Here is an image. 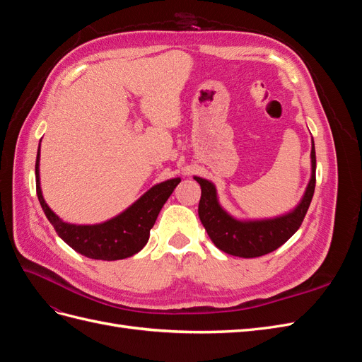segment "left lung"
<instances>
[{"mask_svg":"<svg viewBox=\"0 0 362 362\" xmlns=\"http://www.w3.org/2000/svg\"><path fill=\"white\" fill-rule=\"evenodd\" d=\"M311 144V180L306 185L303 198L294 210L273 218L238 221L218 204L214 184L201 177H194L202 192L198 208L199 218L216 247L234 257L255 258L278 249L298 231L308 211L315 189L314 140Z\"/></svg>","mask_w":362,"mask_h":362,"instance_id":"8db88e82","label":"left lung"}]
</instances>
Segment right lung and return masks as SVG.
Segmentation results:
<instances>
[{
    "instance_id": "obj_1",
    "label": "right lung",
    "mask_w": 362,
    "mask_h": 362,
    "mask_svg": "<svg viewBox=\"0 0 362 362\" xmlns=\"http://www.w3.org/2000/svg\"><path fill=\"white\" fill-rule=\"evenodd\" d=\"M39 160L40 144L36 157V192L43 213L64 243L78 254L92 259H124L144 249L160 210L181 181V178H172L154 185L144 196H140L133 205H129L125 211L110 221L96 225H74L63 222L43 199Z\"/></svg>"
}]
</instances>
